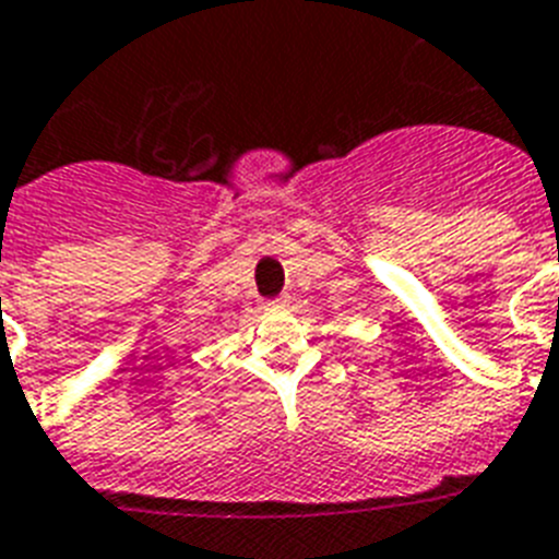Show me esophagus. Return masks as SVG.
Returning <instances> with one entry per match:
<instances>
[{"mask_svg":"<svg viewBox=\"0 0 559 559\" xmlns=\"http://www.w3.org/2000/svg\"><path fill=\"white\" fill-rule=\"evenodd\" d=\"M272 304H275V307H287L289 295H278V298H275V301H272Z\"/></svg>","mask_w":559,"mask_h":559,"instance_id":"esophagus-1","label":"esophagus"}]
</instances>
